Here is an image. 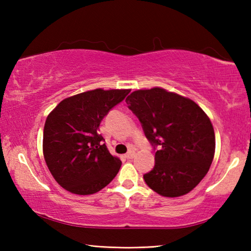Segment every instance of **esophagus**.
I'll use <instances>...</instances> for the list:
<instances>
[{
	"label": "esophagus",
	"mask_w": 251,
	"mask_h": 251,
	"mask_svg": "<svg viewBox=\"0 0 251 251\" xmlns=\"http://www.w3.org/2000/svg\"><path fill=\"white\" fill-rule=\"evenodd\" d=\"M134 156H135V151H128V152H127V154L125 155V157H126L127 159H131Z\"/></svg>",
	"instance_id": "1"
}]
</instances>
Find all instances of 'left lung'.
<instances>
[{
	"mask_svg": "<svg viewBox=\"0 0 251 251\" xmlns=\"http://www.w3.org/2000/svg\"><path fill=\"white\" fill-rule=\"evenodd\" d=\"M126 103L148 141L159 147L154 168L144 175L148 187L172 198L192 192L215 155V131L207 114L188 97L161 87L135 91Z\"/></svg>",
	"mask_w": 251,
	"mask_h": 251,
	"instance_id": "left-lung-1",
	"label": "left lung"
}]
</instances>
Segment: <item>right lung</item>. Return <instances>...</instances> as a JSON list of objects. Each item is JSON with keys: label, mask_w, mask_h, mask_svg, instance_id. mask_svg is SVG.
<instances>
[{"label": "right lung", "mask_w": 251, "mask_h": 251, "mask_svg": "<svg viewBox=\"0 0 251 251\" xmlns=\"http://www.w3.org/2000/svg\"><path fill=\"white\" fill-rule=\"evenodd\" d=\"M130 90L87 91L63 100L44 125L43 155L59 186L76 195H92L107 186L122 161L110 154L99 134L109 109Z\"/></svg>", "instance_id": "add662e5"}]
</instances>
